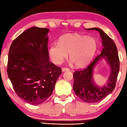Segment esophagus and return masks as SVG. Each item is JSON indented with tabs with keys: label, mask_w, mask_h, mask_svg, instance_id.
Segmentation results:
<instances>
[{
	"label": "esophagus",
	"mask_w": 127,
	"mask_h": 127,
	"mask_svg": "<svg viewBox=\"0 0 127 127\" xmlns=\"http://www.w3.org/2000/svg\"><path fill=\"white\" fill-rule=\"evenodd\" d=\"M62 71H68V70H69V68H62Z\"/></svg>",
	"instance_id": "obj_1"
}]
</instances>
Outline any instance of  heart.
<instances>
[{"label": "heart", "instance_id": "obj_1", "mask_svg": "<svg viewBox=\"0 0 127 127\" xmlns=\"http://www.w3.org/2000/svg\"><path fill=\"white\" fill-rule=\"evenodd\" d=\"M97 42L92 37L77 34H66L62 36L58 42L51 44L48 50L51 60L60 64L69 53V59L77 67L82 66L90 62L97 49Z\"/></svg>", "mask_w": 127, "mask_h": 127}]
</instances>
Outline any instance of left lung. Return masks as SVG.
<instances>
[{
    "label": "left lung",
    "mask_w": 127,
    "mask_h": 127,
    "mask_svg": "<svg viewBox=\"0 0 127 127\" xmlns=\"http://www.w3.org/2000/svg\"><path fill=\"white\" fill-rule=\"evenodd\" d=\"M87 30H95L99 32L103 48L101 53L85 68L75 71L73 74V89L75 94L82 101L93 103L101 100L114 90L120 70V59L117 47L111 37L99 28H93ZM102 57H105L111 66L112 72L106 85L99 87L94 83L93 69Z\"/></svg>",
    "instance_id": "obj_1"
}]
</instances>
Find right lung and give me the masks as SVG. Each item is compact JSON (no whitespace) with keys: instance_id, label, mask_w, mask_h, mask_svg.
<instances>
[{"instance_id":"obj_1","label":"right lung","mask_w":127,"mask_h":127,"mask_svg":"<svg viewBox=\"0 0 127 127\" xmlns=\"http://www.w3.org/2000/svg\"><path fill=\"white\" fill-rule=\"evenodd\" d=\"M47 28L34 27L21 34L10 46L7 73L16 94L32 105L52 95L62 68L49 61Z\"/></svg>"}]
</instances>
